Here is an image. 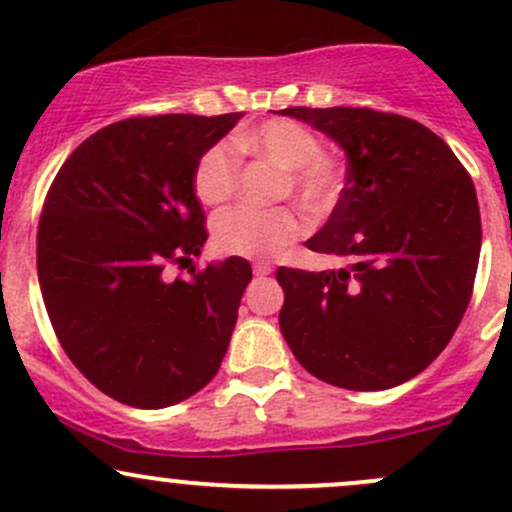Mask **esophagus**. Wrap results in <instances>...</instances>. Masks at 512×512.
<instances>
[{"instance_id": "esophagus-1", "label": "esophagus", "mask_w": 512, "mask_h": 512, "mask_svg": "<svg viewBox=\"0 0 512 512\" xmlns=\"http://www.w3.org/2000/svg\"><path fill=\"white\" fill-rule=\"evenodd\" d=\"M272 262H255L252 264V272H255L257 276H267V274H272Z\"/></svg>"}]
</instances>
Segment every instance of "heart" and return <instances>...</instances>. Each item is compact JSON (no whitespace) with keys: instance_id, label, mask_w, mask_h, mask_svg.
<instances>
[{"instance_id":"heart-1","label":"heart","mask_w":512,"mask_h":512,"mask_svg":"<svg viewBox=\"0 0 512 512\" xmlns=\"http://www.w3.org/2000/svg\"><path fill=\"white\" fill-rule=\"evenodd\" d=\"M233 143L243 154H255L279 168L276 197H293L308 211H322L337 199L342 187V170L337 161L320 154V142L308 127L293 120L262 122L260 127L238 132ZM238 154L231 142L211 144L199 156L192 187L199 202L219 207L236 192ZM303 221L291 207H274L267 211L231 209L214 221V245L223 255L264 260L279 255L301 238Z\"/></svg>"}]
</instances>
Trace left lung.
Masks as SVG:
<instances>
[{"label": "left lung", "mask_w": 512, "mask_h": 512, "mask_svg": "<svg viewBox=\"0 0 512 512\" xmlns=\"http://www.w3.org/2000/svg\"><path fill=\"white\" fill-rule=\"evenodd\" d=\"M346 154V187L305 248L327 272L276 269L298 363L344 390H387L436 361L460 325L481 250L474 182L438 134L370 108H286Z\"/></svg>", "instance_id": "obj_1"}]
</instances>
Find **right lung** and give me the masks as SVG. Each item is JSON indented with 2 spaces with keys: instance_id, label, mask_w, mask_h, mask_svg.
I'll return each mask as SVG.
<instances>
[{
  "instance_id": "right-lung-1",
  "label": "right lung",
  "mask_w": 512,
  "mask_h": 512,
  "mask_svg": "<svg viewBox=\"0 0 512 512\" xmlns=\"http://www.w3.org/2000/svg\"><path fill=\"white\" fill-rule=\"evenodd\" d=\"M240 117L115 122L76 146L45 197L38 281L52 327L74 366L129 407L192 397L226 356L250 262H209L187 281L166 267L207 243L192 175Z\"/></svg>"
}]
</instances>
